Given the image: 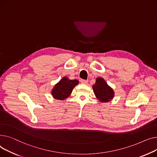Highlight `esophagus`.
I'll list each match as a JSON object with an SVG mask.
<instances>
[{
  "label": "esophagus",
  "mask_w": 157,
  "mask_h": 157,
  "mask_svg": "<svg viewBox=\"0 0 157 157\" xmlns=\"http://www.w3.org/2000/svg\"><path fill=\"white\" fill-rule=\"evenodd\" d=\"M80 82H81L82 84H87V83H88V80H84V79H82L80 80Z\"/></svg>",
  "instance_id": "esophagus-1"
}]
</instances>
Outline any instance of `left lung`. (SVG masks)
I'll list each match as a JSON object with an SVG mask.
<instances>
[{"mask_svg":"<svg viewBox=\"0 0 157 157\" xmlns=\"http://www.w3.org/2000/svg\"><path fill=\"white\" fill-rule=\"evenodd\" d=\"M96 98L101 102H108L114 96V92L102 78H98L95 84L93 86Z\"/></svg>","mask_w":157,"mask_h":157,"instance_id":"1","label":"left lung"}]
</instances>
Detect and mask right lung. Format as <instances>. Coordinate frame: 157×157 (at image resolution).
I'll return each instance as SVG.
<instances>
[{
    "label": "right lung",
    "mask_w": 157,
    "mask_h": 157,
    "mask_svg": "<svg viewBox=\"0 0 157 157\" xmlns=\"http://www.w3.org/2000/svg\"><path fill=\"white\" fill-rule=\"evenodd\" d=\"M78 84L77 80H70L64 77L55 85L52 90V95L55 99L63 100L71 94L73 88Z\"/></svg>",
    "instance_id": "1"
}]
</instances>
